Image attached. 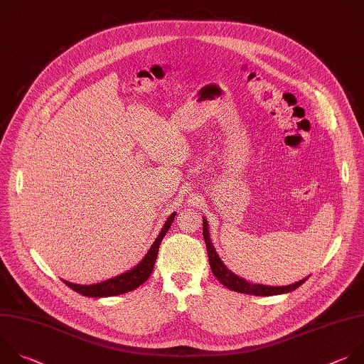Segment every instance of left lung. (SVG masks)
<instances>
[{"label":"left lung","instance_id":"left-lung-1","mask_svg":"<svg viewBox=\"0 0 364 364\" xmlns=\"http://www.w3.org/2000/svg\"><path fill=\"white\" fill-rule=\"evenodd\" d=\"M203 238L205 241V247H207V255H208V262H210V267L213 274L217 277V280L224 284L227 289L237 291V293H243V294H253V296H273V294H284V293H290L293 290H296L297 287H300L306 280H300L294 284L290 286H264V284H252L249 282H246L245 279H241L238 276H235L234 273H231L224 263L221 262V259L218 257L211 240H210V232H208V224L207 220L203 218Z\"/></svg>","mask_w":364,"mask_h":364}]
</instances>
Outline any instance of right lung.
Here are the masks:
<instances>
[{
    "label": "right lung",
    "instance_id": "add662e5",
    "mask_svg": "<svg viewBox=\"0 0 364 364\" xmlns=\"http://www.w3.org/2000/svg\"><path fill=\"white\" fill-rule=\"evenodd\" d=\"M177 213H173L167 221L164 223L159 237L156 238V241L153 243V246L150 247L149 253L144 256V259L137 264L134 266V269L119 274V276H115V277H111L105 282H101V283H97V284H90V286H80V284H74V283H70L67 280H63L70 289H73L74 291L85 296V297H107V296H118V294H124V293H129L134 289H137L139 286H141L143 283L147 282V279L151 276L153 273V269H154V264H156V260H157V255H159V247L161 245V240L163 237L166 235V232L170 230V225L174 220Z\"/></svg>",
    "mask_w": 364,
    "mask_h": 364
}]
</instances>
